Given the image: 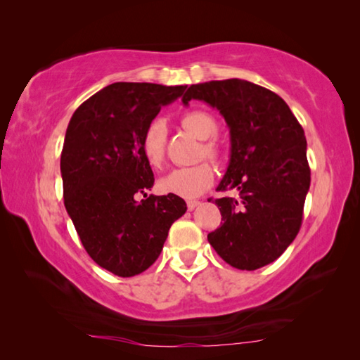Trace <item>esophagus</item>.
<instances>
[{
  "label": "esophagus",
  "instance_id": "1",
  "mask_svg": "<svg viewBox=\"0 0 360 360\" xmlns=\"http://www.w3.org/2000/svg\"><path fill=\"white\" fill-rule=\"evenodd\" d=\"M198 205H200L198 200H188V202H187V208H188V211H192V210L197 208Z\"/></svg>",
  "mask_w": 360,
  "mask_h": 360
}]
</instances>
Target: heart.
Segmentation results:
<instances>
[{
    "label": "heart",
    "instance_id": "heart-1",
    "mask_svg": "<svg viewBox=\"0 0 360 360\" xmlns=\"http://www.w3.org/2000/svg\"><path fill=\"white\" fill-rule=\"evenodd\" d=\"M181 125L186 131L191 133L195 138L202 139V155L211 158V160H221L222 152L214 141H206L217 135V122L212 115L205 111H191L182 115ZM141 149L146 160L150 167L158 168L165 160L167 150V125L165 122L157 119L150 122L146 129L141 141ZM214 168L210 163H198L195 167L176 168L173 172L163 176L158 181L160 191L165 193L178 195L182 198H195L200 197L205 191L214 182Z\"/></svg>",
    "mask_w": 360,
    "mask_h": 360
}]
</instances>
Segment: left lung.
<instances>
[{"label":"left lung","instance_id":"8db88e82","mask_svg":"<svg viewBox=\"0 0 360 360\" xmlns=\"http://www.w3.org/2000/svg\"><path fill=\"white\" fill-rule=\"evenodd\" d=\"M202 100L230 130V163L217 198L222 225L208 235L214 251L238 270L275 262L300 230L311 172L302 125L281 96L243 79L195 84L182 103Z\"/></svg>","mask_w":360,"mask_h":360}]
</instances>
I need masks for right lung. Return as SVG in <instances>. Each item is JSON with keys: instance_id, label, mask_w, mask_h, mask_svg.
<instances>
[{"instance_id": "add662e5", "label": "right lung", "mask_w": 360, "mask_h": 360, "mask_svg": "<svg viewBox=\"0 0 360 360\" xmlns=\"http://www.w3.org/2000/svg\"><path fill=\"white\" fill-rule=\"evenodd\" d=\"M186 87L114 82L84 101L66 129L60 158L65 208L87 254L117 276L148 270L172 224L187 211L172 193L136 202L154 186L141 149L144 131Z\"/></svg>"}]
</instances>
